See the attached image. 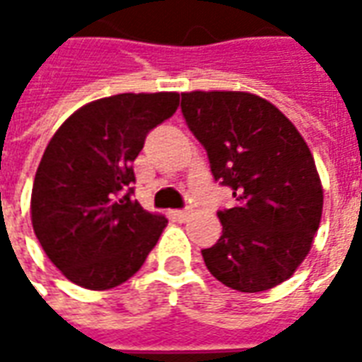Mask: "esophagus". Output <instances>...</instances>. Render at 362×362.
<instances>
[{
  "label": "esophagus",
  "mask_w": 362,
  "mask_h": 362,
  "mask_svg": "<svg viewBox=\"0 0 362 362\" xmlns=\"http://www.w3.org/2000/svg\"><path fill=\"white\" fill-rule=\"evenodd\" d=\"M188 217H189V209H176V211H173V219H176L178 223L188 221Z\"/></svg>",
  "instance_id": "34e87169"
}]
</instances>
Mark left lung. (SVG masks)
<instances>
[{"instance_id": "8db88e82", "label": "left lung", "mask_w": 362, "mask_h": 362, "mask_svg": "<svg viewBox=\"0 0 362 362\" xmlns=\"http://www.w3.org/2000/svg\"><path fill=\"white\" fill-rule=\"evenodd\" d=\"M182 114L207 151L215 180L233 189L223 235L202 250L223 285L259 293L288 279L310 252L324 192L291 119L266 98L235 90L182 93Z\"/></svg>"}]
</instances>
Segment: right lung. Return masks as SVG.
Masks as SVG:
<instances>
[{
	"mask_svg": "<svg viewBox=\"0 0 362 362\" xmlns=\"http://www.w3.org/2000/svg\"><path fill=\"white\" fill-rule=\"evenodd\" d=\"M178 93H124L85 104L44 151L30 197L33 228L54 266L90 291L127 281L166 227L134 199V166Z\"/></svg>",
	"mask_w": 362,
	"mask_h": 362,
	"instance_id": "add662e5",
	"label": "right lung"
}]
</instances>
